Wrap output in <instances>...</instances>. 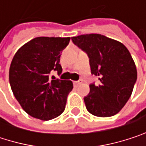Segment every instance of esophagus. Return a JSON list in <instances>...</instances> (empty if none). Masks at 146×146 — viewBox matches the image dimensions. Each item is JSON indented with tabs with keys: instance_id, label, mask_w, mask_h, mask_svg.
Masks as SVG:
<instances>
[{
	"instance_id": "esophagus-1",
	"label": "esophagus",
	"mask_w": 146,
	"mask_h": 146,
	"mask_svg": "<svg viewBox=\"0 0 146 146\" xmlns=\"http://www.w3.org/2000/svg\"><path fill=\"white\" fill-rule=\"evenodd\" d=\"M82 82H83L82 79H78V81H74V82H73V84H74V86H78L79 84H82Z\"/></svg>"
}]
</instances>
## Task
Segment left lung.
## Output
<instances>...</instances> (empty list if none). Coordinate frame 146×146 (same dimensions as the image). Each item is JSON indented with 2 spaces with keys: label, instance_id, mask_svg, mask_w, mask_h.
<instances>
[{
  "label": "left lung",
  "instance_id": "8db88e82",
  "mask_svg": "<svg viewBox=\"0 0 146 146\" xmlns=\"http://www.w3.org/2000/svg\"><path fill=\"white\" fill-rule=\"evenodd\" d=\"M89 59L91 74L101 84H90V93L84 101L88 111L96 117L117 114L130 98L137 80V70L124 44L102 35L90 34L72 37Z\"/></svg>",
  "mask_w": 146,
  "mask_h": 146
}]
</instances>
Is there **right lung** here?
<instances>
[{"mask_svg": "<svg viewBox=\"0 0 146 146\" xmlns=\"http://www.w3.org/2000/svg\"><path fill=\"white\" fill-rule=\"evenodd\" d=\"M69 41V37H37L23 44L13 56L9 70L10 85L22 108L33 117L47 121L65 110L73 83L53 76L50 78V73H62L61 52Z\"/></svg>", "mask_w": 146, "mask_h": 146, "instance_id": "add662e5", "label": "right lung"}]
</instances>
